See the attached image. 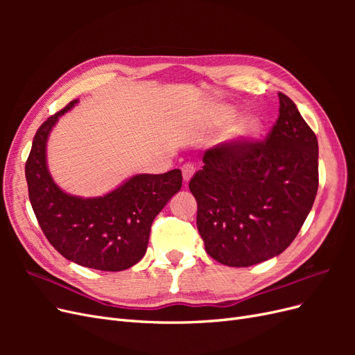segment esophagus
Returning a JSON list of instances; mask_svg holds the SVG:
<instances>
[{"mask_svg":"<svg viewBox=\"0 0 355 355\" xmlns=\"http://www.w3.org/2000/svg\"><path fill=\"white\" fill-rule=\"evenodd\" d=\"M194 171H196V167H194V164H191V163H185L184 166H182V176H184V182H188L191 180V178L194 176Z\"/></svg>","mask_w":355,"mask_h":355,"instance_id":"esophagus-1","label":"esophagus"}]
</instances>
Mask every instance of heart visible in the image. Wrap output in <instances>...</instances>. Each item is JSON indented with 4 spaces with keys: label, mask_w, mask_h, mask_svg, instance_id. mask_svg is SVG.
<instances>
[{
    "label": "heart",
    "mask_w": 355,
    "mask_h": 355,
    "mask_svg": "<svg viewBox=\"0 0 355 355\" xmlns=\"http://www.w3.org/2000/svg\"><path fill=\"white\" fill-rule=\"evenodd\" d=\"M237 115H239L237 108H234V106H225V108H220L218 111L216 120L220 124L230 123ZM263 128H265V123L262 120V116L256 115V114L244 115L232 125L228 135L225 136V144L235 148V149L245 148V146L254 144L257 139L261 137V135L263 133Z\"/></svg>",
    "instance_id": "b5f03b06"
}]
</instances>
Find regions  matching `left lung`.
Here are the masks:
<instances>
[{"label":"left lung","mask_w":355,"mask_h":355,"mask_svg":"<svg viewBox=\"0 0 355 355\" xmlns=\"http://www.w3.org/2000/svg\"><path fill=\"white\" fill-rule=\"evenodd\" d=\"M265 142L207 149L189 182L206 252L223 265L250 266L283 253L318 189V142L286 94Z\"/></svg>","instance_id":"8db88e82"}]
</instances>
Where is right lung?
<instances>
[{
	"label": "right lung",
	"mask_w": 355,
	"mask_h": 355,
	"mask_svg": "<svg viewBox=\"0 0 355 355\" xmlns=\"http://www.w3.org/2000/svg\"><path fill=\"white\" fill-rule=\"evenodd\" d=\"M78 99L41 124L32 142L25 176L31 206L50 244L68 261L101 271H123L142 259L151 225L182 188L179 168L141 173L101 197L68 194L50 175L49 136Z\"/></svg>",
	"instance_id": "add662e5"
}]
</instances>
